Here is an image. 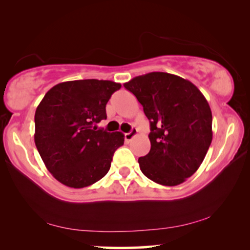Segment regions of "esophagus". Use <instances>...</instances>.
Returning a JSON list of instances; mask_svg holds the SVG:
<instances>
[{"instance_id": "1", "label": "esophagus", "mask_w": 250, "mask_h": 250, "mask_svg": "<svg viewBox=\"0 0 250 250\" xmlns=\"http://www.w3.org/2000/svg\"><path fill=\"white\" fill-rule=\"evenodd\" d=\"M137 133H138V130H137L136 128H132L131 131L125 134V140L126 142H130V141H131V140L133 139L134 137L137 136Z\"/></svg>"}]
</instances>
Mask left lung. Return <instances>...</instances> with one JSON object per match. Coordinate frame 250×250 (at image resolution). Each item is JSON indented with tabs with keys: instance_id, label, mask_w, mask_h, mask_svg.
Here are the masks:
<instances>
[{
	"instance_id": "left-lung-1",
	"label": "left lung",
	"mask_w": 250,
	"mask_h": 250,
	"mask_svg": "<svg viewBox=\"0 0 250 250\" xmlns=\"http://www.w3.org/2000/svg\"><path fill=\"white\" fill-rule=\"evenodd\" d=\"M150 122L148 154L138 159L150 180L177 186L191 177L204 161L212 140L210 106L188 80L151 72L125 83Z\"/></svg>"
}]
</instances>
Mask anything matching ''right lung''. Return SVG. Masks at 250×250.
I'll list each match as a JSON object with an SVG mask.
<instances>
[{
	"label": "right lung",
	"instance_id": "add662e5",
	"mask_svg": "<svg viewBox=\"0 0 250 250\" xmlns=\"http://www.w3.org/2000/svg\"><path fill=\"white\" fill-rule=\"evenodd\" d=\"M120 83L75 80L54 85L35 111L34 141L46 169L71 188L93 185L108 173L121 132L98 129L105 105Z\"/></svg>",
	"mask_w": 250,
	"mask_h": 250
}]
</instances>
